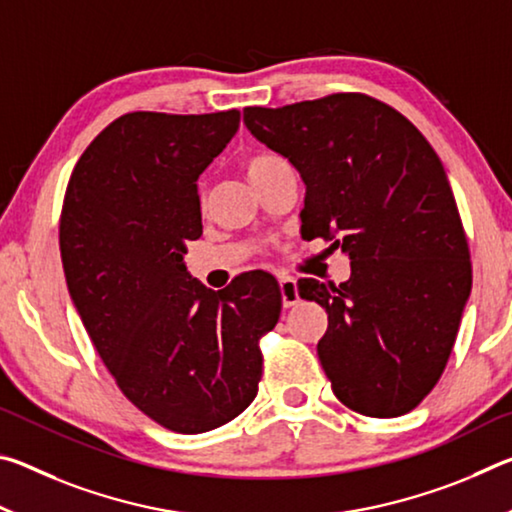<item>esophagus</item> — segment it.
<instances>
[{"instance_id":"1","label":"esophagus","mask_w":512,"mask_h":512,"mask_svg":"<svg viewBox=\"0 0 512 512\" xmlns=\"http://www.w3.org/2000/svg\"><path fill=\"white\" fill-rule=\"evenodd\" d=\"M280 291H282V305L284 307L289 309V307L298 305V300H300L298 284H296V280H293V277H289V275L280 277Z\"/></svg>"}]
</instances>
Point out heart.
<instances>
[{
	"instance_id": "obj_1",
	"label": "heart",
	"mask_w": 512,
	"mask_h": 512,
	"mask_svg": "<svg viewBox=\"0 0 512 512\" xmlns=\"http://www.w3.org/2000/svg\"><path fill=\"white\" fill-rule=\"evenodd\" d=\"M284 160L280 158V155L275 153H253L248 155V158L244 160V164H241V169H244L246 178L250 180V185H257L259 180L266 178L268 173H271L275 167H280Z\"/></svg>"
}]
</instances>
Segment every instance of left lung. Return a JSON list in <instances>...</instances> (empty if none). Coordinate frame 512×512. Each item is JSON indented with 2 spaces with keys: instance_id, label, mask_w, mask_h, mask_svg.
Segmentation results:
<instances>
[{
  "instance_id": "left-lung-1",
  "label": "left lung",
  "mask_w": 512,
  "mask_h": 512,
  "mask_svg": "<svg viewBox=\"0 0 512 512\" xmlns=\"http://www.w3.org/2000/svg\"><path fill=\"white\" fill-rule=\"evenodd\" d=\"M244 121L305 180L302 235L352 259L339 287L298 282L327 311L318 359L334 395L368 418L413 411L443 375L472 289L443 162L402 112L363 92L250 106Z\"/></svg>"
}]
</instances>
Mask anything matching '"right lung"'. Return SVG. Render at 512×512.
Wrapping results in <instances>:
<instances>
[{"label": "right lung", "mask_w": 512, "mask_h": 512, "mask_svg": "<svg viewBox=\"0 0 512 512\" xmlns=\"http://www.w3.org/2000/svg\"><path fill=\"white\" fill-rule=\"evenodd\" d=\"M239 110L126 112L83 151L60 210V257L79 316L119 391L176 433L235 420L255 400L277 325L275 277L223 291L194 280L187 244L203 235L196 180L239 128Z\"/></svg>", "instance_id": "add662e5"}]
</instances>
